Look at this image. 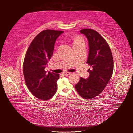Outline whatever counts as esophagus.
<instances>
[{
	"instance_id": "esophagus-1",
	"label": "esophagus",
	"mask_w": 133,
	"mask_h": 133,
	"mask_svg": "<svg viewBox=\"0 0 133 133\" xmlns=\"http://www.w3.org/2000/svg\"><path fill=\"white\" fill-rule=\"evenodd\" d=\"M71 74V73H70V72H64L63 73V75L65 76H69Z\"/></svg>"
}]
</instances>
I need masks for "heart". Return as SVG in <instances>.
Segmentation results:
<instances>
[{
  "label": "heart",
  "mask_w": 133,
  "mask_h": 133,
  "mask_svg": "<svg viewBox=\"0 0 133 133\" xmlns=\"http://www.w3.org/2000/svg\"><path fill=\"white\" fill-rule=\"evenodd\" d=\"M84 43V40H83L82 39H81V38H77V39H76L75 40L73 44L76 43Z\"/></svg>",
  "instance_id": "1"
}]
</instances>
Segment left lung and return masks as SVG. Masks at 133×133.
Instances as JSON below:
<instances>
[{
	"mask_svg": "<svg viewBox=\"0 0 133 133\" xmlns=\"http://www.w3.org/2000/svg\"><path fill=\"white\" fill-rule=\"evenodd\" d=\"M80 31L88 40L89 51L86 63L92 69L88 70V78L80 77L75 88L82 97L90 99L102 93L110 81L113 72V58L109 44L97 31L90 29Z\"/></svg>",
	"mask_w": 133,
	"mask_h": 133,
	"instance_id": "left-lung-1",
	"label": "left lung"
}]
</instances>
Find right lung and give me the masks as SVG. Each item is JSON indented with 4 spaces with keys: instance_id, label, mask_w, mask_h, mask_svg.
<instances>
[{
    "instance_id": "1",
    "label": "right lung",
    "mask_w": 133,
    "mask_h": 133,
    "mask_svg": "<svg viewBox=\"0 0 133 133\" xmlns=\"http://www.w3.org/2000/svg\"><path fill=\"white\" fill-rule=\"evenodd\" d=\"M63 31L44 30L39 33L29 46L23 62V75L27 87L36 97L48 100L57 89L59 75L45 71L52 57L56 39Z\"/></svg>"
}]
</instances>
